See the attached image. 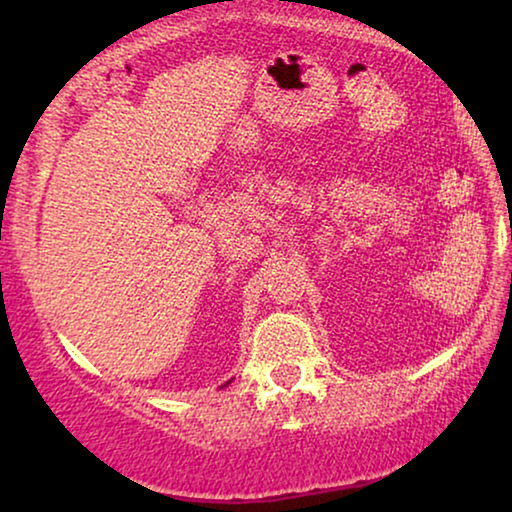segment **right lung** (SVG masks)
I'll return each instance as SVG.
<instances>
[{
	"mask_svg": "<svg viewBox=\"0 0 512 512\" xmlns=\"http://www.w3.org/2000/svg\"><path fill=\"white\" fill-rule=\"evenodd\" d=\"M228 384H230V380H228V382H226V384H223V387H228Z\"/></svg>",
	"mask_w": 512,
	"mask_h": 512,
	"instance_id": "add662e5",
	"label": "right lung"
}]
</instances>
